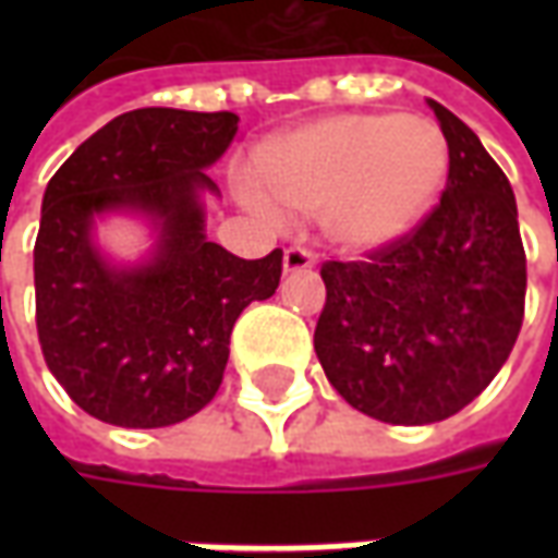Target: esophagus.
Wrapping results in <instances>:
<instances>
[{"mask_svg":"<svg viewBox=\"0 0 558 558\" xmlns=\"http://www.w3.org/2000/svg\"><path fill=\"white\" fill-rule=\"evenodd\" d=\"M316 266V254L307 247H287L283 251V271H307Z\"/></svg>","mask_w":558,"mask_h":558,"instance_id":"obj_1","label":"esophagus"}]
</instances>
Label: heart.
I'll list each match as a JSON object with an SVG mask.
<instances>
[{
	"instance_id": "heart-1",
	"label": "heart",
	"mask_w": 558,
	"mask_h": 558,
	"mask_svg": "<svg viewBox=\"0 0 558 558\" xmlns=\"http://www.w3.org/2000/svg\"><path fill=\"white\" fill-rule=\"evenodd\" d=\"M451 148L442 128L400 113L323 119L275 140L244 199L263 218L283 206L314 215L331 242L376 251L421 223L448 179Z\"/></svg>"
}]
</instances>
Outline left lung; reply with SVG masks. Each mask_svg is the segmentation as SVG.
Returning a JSON list of instances; mask_svg holds the SVG:
<instances>
[{"instance_id":"obj_1","label":"left lung","mask_w":558,"mask_h":558,"mask_svg":"<svg viewBox=\"0 0 558 558\" xmlns=\"http://www.w3.org/2000/svg\"><path fill=\"white\" fill-rule=\"evenodd\" d=\"M451 163L439 203L367 259H328L316 359L350 407L433 424L478 398L508 362L526 307L514 191L475 131L442 104Z\"/></svg>"}]
</instances>
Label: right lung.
Wrapping results in <instances>:
<instances>
[{"label": "right lung", "instance_id": "right-lung-1", "mask_svg": "<svg viewBox=\"0 0 558 558\" xmlns=\"http://www.w3.org/2000/svg\"><path fill=\"white\" fill-rule=\"evenodd\" d=\"M239 116L143 107L116 116L56 170L35 239V323L44 362L80 410L116 427H170L218 395L235 319L275 295L283 251L242 259L208 242L206 167ZM143 210L156 256L110 267L90 242L95 214Z\"/></svg>", "mask_w": 558, "mask_h": 558}]
</instances>
